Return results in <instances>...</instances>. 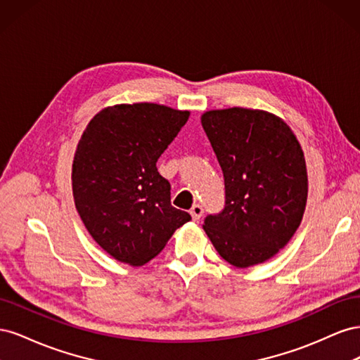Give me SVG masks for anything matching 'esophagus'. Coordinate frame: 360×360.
<instances>
[{
  "label": "esophagus",
  "instance_id": "esophagus-1",
  "mask_svg": "<svg viewBox=\"0 0 360 360\" xmlns=\"http://www.w3.org/2000/svg\"><path fill=\"white\" fill-rule=\"evenodd\" d=\"M202 213H204L202 205H200V204H193V205H192L191 216H192L193 221H200V217L202 216Z\"/></svg>",
  "mask_w": 360,
  "mask_h": 360
}]
</instances>
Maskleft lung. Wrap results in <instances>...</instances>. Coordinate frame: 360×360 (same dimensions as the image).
<instances>
[{"label":"left lung","mask_w":360,"mask_h":360,"mask_svg":"<svg viewBox=\"0 0 360 360\" xmlns=\"http://www.w3.org/2000/svg\"><path fill=\"white\" fill-rule=\"evenodd\" d=\"M201 124L224 172L225 205L204 231L236 267L269 259L300 225L308 198L303 151L274 114L246 108L209 111Z\"/></svg>","instance_id":"8db88e82"}]
</instances>
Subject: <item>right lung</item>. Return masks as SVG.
<instances>
[{
    "mask_svg": "<svg viewBox=\"0 0 360 360\" xmlns=\"http://www.w3.org/2000/svg\"><path fill=\"white\" fill-rule=\"evenodd\" d=\"M189 118L156 103L115 105L86 126L76 148V210L102 249L130 266L155 258L192 217L171 205V184L156 167Z\"/></svg>",
    "mask_w": 360,
    "mask_h": 360,
    "instance_id": "obj_1",
    "label": "right lung"
}]
</instances>
